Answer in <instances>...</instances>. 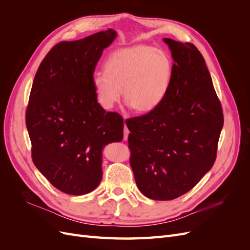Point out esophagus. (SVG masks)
Segmentation results:
<instances>
[{"label": "esophagus", "instance_id": "1", "mask_svg": "<svg viewBox=\"0 0 250 250\" xmlns=\"http://www.w3.org/2000/svg\"><path fill=\"white\" fill-rule=\"evenodd\" d=\"M124 141H127V139H128V134H129V130H128V128H127V126L125 125L124 126Z\"/></svg>", "mask_w": 250, "mask_h": 250}]
</instances>
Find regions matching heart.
I'll return each mask as SVG.
<instances>
[{"label":"heart","instance_id":"obj_1","mask_svg":"<svg viewBox=\"0 0 250 250\" xmlns=\"http://www.w3.org/2000/svg\"><path fill=\"white\" fill-rule=\"evenodd\" d=\"M104 74H96L94 88L104 108H112L121 99L132 110L146 113L155 109L168 94L173 63L163 50L146 44L119 49L105 60Z\"/></svg>","mask_w":250,"mask_h":250}]
</instances>
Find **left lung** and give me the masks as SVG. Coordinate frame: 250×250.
<instances>
[{"instance_id":"1","label":"left lung","mask_w":250,"mask_h":250,"mask_svg":"<svg viewBox=\"0 0 250 250\" xmlns=\"http://www.w3.org/2000/svg\"><path fill=\"white\" fill-rule=\"evenodd\" d=\"M174 60L164 101L126 120L130 166L139 190L172 200L199 183L216 161L223 111L206 60L193 43L164 39Z\"/></svg>"}]
</instances>
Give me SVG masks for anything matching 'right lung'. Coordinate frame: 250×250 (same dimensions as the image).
Returning a JSON list of instances; mask_svg holds the SVG:
<instances>
[{"label":"right lung","instance_id":"right-lung-1","mask_svg":"<svg viewBox=\"0 0 250 250\" xmlns=\"http://www.w3.org/2000/svg\"><path fill=\"white\" fill-rule=\"evenodd\" d=\"M108 29L60 42L39 66L26 109L35 167L59 191L92 192L102 179V149L123 140V118L97 101L94 72L116 39Z\"/></svg>","mask_w":250,"mask_h":250}]
</instances>
